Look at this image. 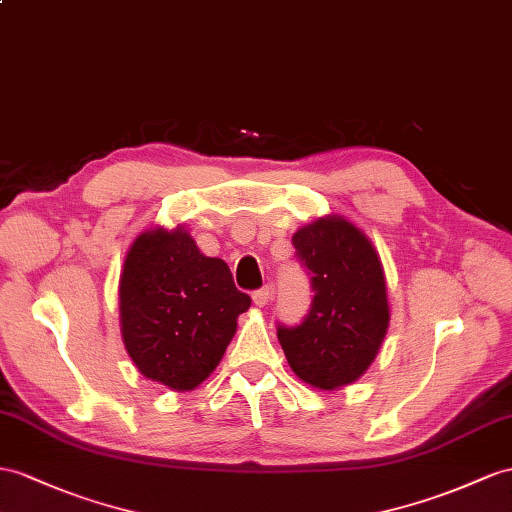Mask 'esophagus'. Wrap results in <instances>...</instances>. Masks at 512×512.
Returning a JSON list of instances; mask_svg holds the SVG:
<instances>
[{
  "label": "esophagus",
  "mask_w": 512,
  "mask_h": 512,
  "mask_svg": "<svg viewBox=\"0 0 512 512\" xmlns=\"http://www.w3.org/2000/svg\"><path fill=\"white\" fill-rule=\"evenodd\" d=\"M268 300H270V290H268V287H261V290L253 292V303L257 307H266Z\"/></svg>",
  "instance_id": "34e87169"
}]
</instances>
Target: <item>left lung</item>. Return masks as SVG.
Wrapping results in <instances>:
<instances>
[{"mask_svg":"<svg viewBox=\"0 0 512 512\" xmlns=\"http://www.w3.org/2000/svg\"><path fill=\"white\" fill-rule=\"evenodd\" d=\"M292 244L309 274L311 305L300 324L277 322V337L298 378L320 389L348 385L381 348L389 305L381 259L372 242L344 218L300 229Z\"/></svg>","mask_w":512,"mask_h":512,"instance_id":"8db88e82","label":"left lung"}]
</instances>
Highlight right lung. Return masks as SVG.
<instances>
[{
  "mask_svg": "<svg viewBox=\"0 0 512 512\" xmlns=\"http://www.w3.org/2000/svg\"><path fill=\"white\" fill-rule=\"evenodd\" d=\"M251 296L186 231H149L129 248L121 277V331L136 368L188 391L216 370Z\"/></svg>",
  "mask_w": 512,
  "mask_h": 512,
  "instance_id": "right-lung-1",
  "label": "right lung"
}]
</instances>
